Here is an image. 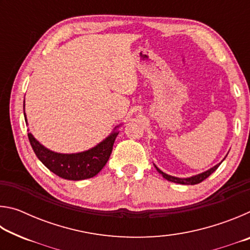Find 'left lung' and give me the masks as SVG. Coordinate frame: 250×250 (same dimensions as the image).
Listing matches in <instances>:
<instances>
[{
    "label": "left lung",
    "mask_w": 250,
    "mask_h": 250,
    "mask_svg": "<svg viewBox=\"0 0 250 250\" xmlns=\"http://www.w3.org/2000/svg\"><path fill=\"white\" fill-rule=\"evenodd\" d=\"M227 156V155H226ZM225 160V158L223 159V161ZM222 161V162H223ZM221 162V163H222ZM221 163H218V164H216V166L215 167H210V168H208V170L207 171H205V172H202V173H200V174H196V175H193V176H189V177H176V176H172V175H168V174H167V173H164V172H162L160 170V168L156 167V166H154L155 167V168H156V171H158L160 174H162V176L164 177V179L166 180H167V181H170V182H174V183H177V184H183V185H194V184H198V183H201L202 181H204L205 179H207V177H208L211 173L213 172H215L217 170V167L221 166Z\"/></svg>",
    "instance_id": "8db88e82"
}]
</instances>
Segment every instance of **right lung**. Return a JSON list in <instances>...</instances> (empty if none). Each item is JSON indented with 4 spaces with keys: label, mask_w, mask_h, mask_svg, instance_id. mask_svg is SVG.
Here are the masks:
<instances>
[{
    "label": "right lung",
    "mask_w": 250,
    "mask_h": 250,
    "mask_svg": "<svg viewBox=\"0 0 250 250\" xmlns=\"http://www.w3.org/2000/svg\"><path fill=\"white\" fill-rule=\"evenodd\" d=\"M24 117L27 125L26 115H25V100ZM120 125H117L107 138L94 147L78 153H58L49 150L40 143V141H37L31 132H28V140L37 158L49 171L62 179L82 181L94 177L103 170L112 152L113 143L119 133L117 128H119Z\"/></svg>",
    "instance_id": "1"
}]
</instances>
